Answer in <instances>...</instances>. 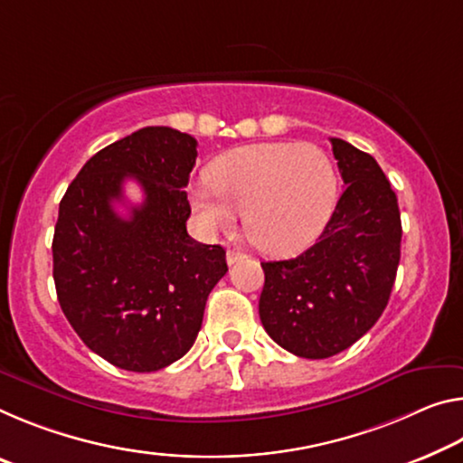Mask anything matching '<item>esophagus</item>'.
Listing matches in <instances>:
<instances>
[{
    "label": "esophagus",
    "instance_id": "1",
    "mask_svg": "<svg viewBox=\"0 0 463 463\" xmlns=\"http://www.w3.org/2000/svg\"><path fill=\"white\" fill-rule=\"evenodd\" d=\"M245 258H247V255L237 251V249H229V251H226V263H229V266H234V263L245 260Z\"/></svg>",
    "mask_w": 463,
    "mask_h": 463
}]
</instances>
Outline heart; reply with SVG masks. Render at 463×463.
Wrapping results in <instances>:
<instances>
[{
	"instance_id": "1",
	"label": "heart",
	"mask_w": 463,
	"mask_h": 463,
	"mask_svg": "<svg viewBox=\"0 0 463 463\" xmlns=\"http://www.w3.org/2000/svg\"><path fill=\"white\" fill-rule=\"evenodd\" d=\"M212 185L192 189V205L205 232L231 231L237 212L253 245L268 253H295L311 245L332 216L337 177L332 158L315 144H249L220 156Z\"/></svg>"
}]
</instances>
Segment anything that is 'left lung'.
Wrapping results in <instances>:
<instances>
[{"label":"left lung","mask_w":463,"mask_h":463,"mask_svg":"<svg viewBox=\"0 0 463 463\" xmlns=\"http://www.w3.org/2000/svg\"><path fill=\"white\" fill-rule=\"evenodd\" d=\"M329 142L346 187L319 241L292 260L261 261V324L303 358H329L369 332L400 263V208L385 173L371 154L340 137Z\"/></svg>","instance_id":"1"}]
</instances>
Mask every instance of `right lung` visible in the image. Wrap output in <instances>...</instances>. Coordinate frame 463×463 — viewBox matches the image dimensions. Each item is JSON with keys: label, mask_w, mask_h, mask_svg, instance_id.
Returning <instances> with one entry per match:
<instances>
[{"label": "right lung", "mask_w": 463, "mask_h": 463, "mask_svg": "<svg viewBox=\"0 0 463 463\" xmlns=\"http://www.w3.org/2000/svg\"><path fill=\"white\" fill-rule=\"evenodd\" d=\"M195 148L173 128L137 129L94 154L60 203L57 300L86 346L119 369L160 371L187 354L229 271L222 247L187 234ZM126 178L140 183L145 202L123 219L112 203Z\"/></svg>", "instance_id": "add662e5"}]
</instances>
